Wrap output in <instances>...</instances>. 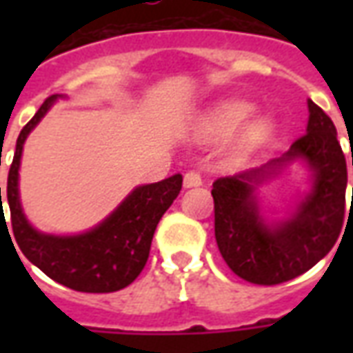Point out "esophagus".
<instances>
[{
	"instance_id": "obj_1",
	"label": "esophagus",
	"mask_w": 353,
	"mask_h": 353,
	"mask_svg": "<svg viewBox=\"0 0 353 353\" xmlns=\"http://www.w3.org/2000/svg\"><path fill=\"white\" fill-rule=\"evenodd\" d=\"M185 187H199L202 185V176H200L199 170H189L183 177Z\"/></svg>"
}]
</instances>
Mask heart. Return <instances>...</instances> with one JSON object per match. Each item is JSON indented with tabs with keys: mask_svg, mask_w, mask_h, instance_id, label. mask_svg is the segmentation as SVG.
<instances>
[{
	"mask_svg": "<svg viewBox=\"0 0 353 353\" xmlns=\"http://www.w3.org/2000/svg\"><path fill=\"white\" fill-rule=\"evenodd\" d=\"M252 113V105L242 100H229L215 105L206 119L202 121L200 134L206 139H223L230 136L240 124ZM270 132V123L266 119H257L245 126L242 134L238 136L236 149L238 153H248L257 145H261Z\"/></svg>",
	"mask_w": 353,
	"mask_h": 353,
	"instance_id": "heart-1",
	"label": "heart"
}]
</instances>
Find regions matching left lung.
<instances>
[{"label": "left lung", "mask_w": 353, "mask_h": 353, "mask_svg": "<svg viewBox=\"0 0 353 353\" xmlns=\"http://www.w3.org/2000/svg\"><path fill=\"white\" fill-rule=\"evenodd\" d=\"M308 111L306 134L296 138L283 157L261 168L219 177L212 187L217 248L230 270L250 283L278 285L293 280L323 259L341 234L348 183L346 159L331 117L312 100ZM295 158H304L314 170L312 191L293 220L270 230L256 212L254 185Z\"/></svg>", "instance_id": "1"}]
</instances>
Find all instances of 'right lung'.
I'll return each mask as SVG.
<instances>
[{"mask_svg": "<svg viewBox=\"0 0 353 353\" xmlns=\"http://www.w3.org/2000/svg\"><path fill=\"white\" fill-rule=\"evenodd\" d=\"M57 98V94H52L43 101L41 108L20 130L17 139V151L7 177V202L11 210L12 234L24 257L41 268L50 280L83 293H113L130 285L143 270L149 259L154 229L164 212L177 199L183 177L176 174L159 183L138 187L105 221L79 236H49L34 230L20 208V154L26 136L41 121Z\"/></svg>", "mask_w": 353, "mask_h": 353, "instance_id": "add662e5", "label": "right lung"}]
</instances>
